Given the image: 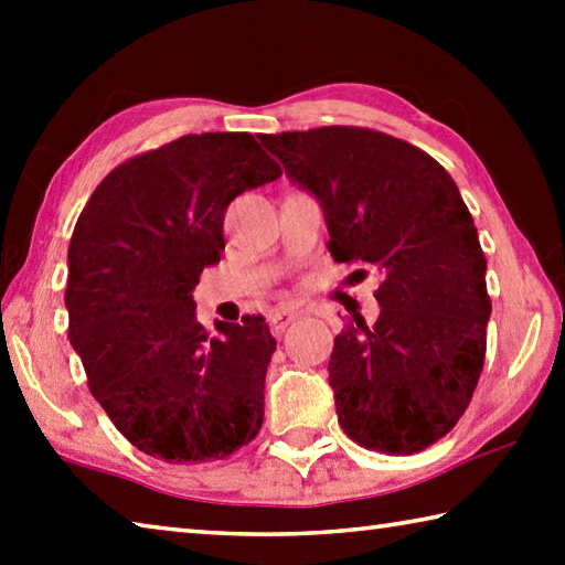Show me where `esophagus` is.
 Returning a JSON list of instances; mask_svg holds the SVG:
<instances>
[{"label": "esophagus", "mask_w": 565, "mask_h": 565, "mask_svg": "<svg viewBox=\"0 0 565 565\" xmlns=\"http://www.w3.org/2000/svg\"><path fill=\"white\" fill-rule=\"evenodd\" d=\"M296 317H299V311L289 309V306H281V309H274L269 313V327H271L274 333H281Z\"/></svg>", "instance_id": "1"}]
</instances>
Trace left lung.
<instances>
[{
	"mask_svg": "<svg viewBox=\"0 0 565 565\" xmlns=\"http://www.w3.org/2000/svg\"><path fill=\"white\" fill-rule=\"evenodd\" d=\"M286 174L317 194L333 262L369 269L381 313L333 339L329 384L351 441L418 454L458 424L486 359L491 296L473 216L426 151L369 127L264 134Z\"/></svg>",
	"mask_w": 565,
	"mask_h": 565,
	"instance_id": "8db88e82",
	"label": "left lung"
}]
</instances>
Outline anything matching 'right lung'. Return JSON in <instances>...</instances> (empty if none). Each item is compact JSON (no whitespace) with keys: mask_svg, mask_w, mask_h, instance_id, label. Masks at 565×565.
Wrapping results in <instances>:
<instances>
[{"mask_svg":"<svg viewBox=\"0 0 565 565\" xmlns=\"http://www.w3.org/2000/svg\"><path fill=\"white\" fill-rule=\"evenodd\" d=\"M279 177L248 131L186 134L121 161L76 218L70 341L92 396L147 456L218 461L259 434L269 327L242 317L206 331L191 289L222 259L228 204Z\"/></svg>","mask_w":565,"mask_h":565,"instance_id":"add662e5","label":"right lung"}]
</instances>
